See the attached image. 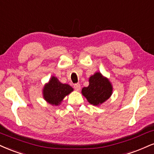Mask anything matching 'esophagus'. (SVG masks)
<instances>
[{
  "mask_svg": "<svg viewBox=\"0 0 154 154\" xmlns=\"http://www.w3.org/2000/svg\"><path fill=\"white\" fill-rule=\"evenodd\" d=\"M74 88H75V90H77V91H79V90H80V89H81L80 85H79V84H75V85H74Z\"/></svg>",
  "mask_w": 154,
  "mask_h": 154,
  "instance_id": "obj_1",
  "label": "esophagus"
}]
</instances>
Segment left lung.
I'll list each match as a JSON object with an SVG mask.
<instances>
[{"mask_svg": "<svg viewBox=\"0 0 154 154\" xmlns=\"http://www.w3.org/2000/svg\"><path fill=\"white\" fill-rule=\"evenodd\" d=\"M112 85L106 77L100 72H95L89 78V85L82 89V95L90 104L99 106L111 97Z\"/></svg>", "mask_w": 154, "mask_h": 154, "instance_id": "1", "label": "left lung"}]
</instances>
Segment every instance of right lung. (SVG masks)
I'll list each match as a JSON object with an SVG mask.
<instances>
[{
    "instance_id": "1",
    "label": "right lung",
    "mask_w": 154,
    "mask_h": 154,
    "mask_svg": "<svg viewBox=\"0 0 154 154\" xmlns=\"http://www.w3.org/2000/svg\"><path fill=\"white\" fill-rule=\"evenodd\" d=\"M73 88L68 84L60 82L57 77L51 76L49 81L42 89L43 98L51 105H59L64 98L73 91Z\"/></svg>"
}]
</instances>
